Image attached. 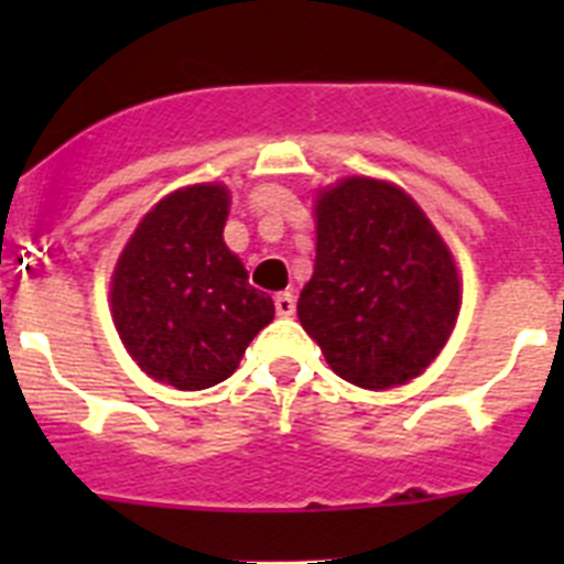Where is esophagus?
<instances>
[{"instance_id":"34e87169","label":"esophagus","mask_w":564,"mask_h":564,"mask_svg":"<svg viewBox=\"0 0 564 564\" xmlns=\"http://www.w3.org/2000/svg\"><path fill=\"white\" fill-rule=\"evenodd\" d=\"M273 305H276L279 316H293V311H296V299H293L291 291H282L273 296Z\"/></svg>"}]
</instances>
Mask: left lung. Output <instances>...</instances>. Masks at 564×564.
Listing matches in <instances>:
<instances>
[{"label":"left lung","mask_w":564,"mask_h":564,"mask_svg":"<svg viewBox=\"0 0 564 564\" xmlns=\"http://www.w3.org/2000/svg\"><path fill=\"white\" fill-rule=\"evenodd\" d=\"M299 322L364 390L412 381L460 313V276L430 217L395 183L344 177L316 197V265Z\"/></svg>","instance_id":"left-lung-1"}]
</instances>
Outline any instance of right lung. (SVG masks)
I'll return each instance as SVG.
<instances>
[{"instance_id": "obj_1", "label": "right lung", "mask_w": 564, "mask_h": 564, "mask_svg": "<svg viewBox=\"0 0 564 564\" xmlns=\"http://www.w3.org/2000/svg\"><path fill=\"white\" fill-rule=\"evenodd\" d=\"M228 203L220 183L166 194L115 265V330L138 367L174 390L226 381L273 318V299L248 285L246 265L223 242Z\"/></svg>"}]
</instances>
